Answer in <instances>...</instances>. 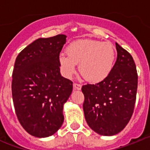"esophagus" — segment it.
Here are the masks:
<instances>
[{
  "label": "esophagus",
  "mask_w": 150,
  "mask_h": 150,
  "mask_svg": "<svg viewBox=\"0 0 150 150\" xmlns=\"http://www.w3.org/2000/svg\"><path fill=\"white\" fill-rule=\"evenodd\" d=\"M81 87H82V85L80 83H74V89H76V90H80L81 89Z\"/></svg>",
  "instance_id": "obj_1"
}]
</instances>
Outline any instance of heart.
Returning a JSON list of instances; mask_svg holds the SVG:
<instances>
[{"instance_id":"1","label":"heart","mask_w":150,"mask_h":150,"mask_svg":"<svg viewBox=\"0 0 150 150\" xmlns=\"http://www.w3.org/2000/svg\"><path fill=\"white\" fill-rule=\"evenodd\" d=\"M67 55L61 53L59 64L64 75L71 77L79 63V72L91 82H100L110 74L115 60L113 46L108 42L80 40L67 48Z\"/></svg>"}]
</instances>
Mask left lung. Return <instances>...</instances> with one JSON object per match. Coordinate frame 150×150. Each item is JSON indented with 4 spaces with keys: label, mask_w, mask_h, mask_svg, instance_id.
<instances>
[{
    "label": "left lung",
    "mask_w": 150,
    "mask_h": 150,
    "mask_svg": "<svg viewBox=\"0 0 150 150\" xmlns=\"http://www.w3.org/2000/svg\"><path fill=\"white\" fill-rule=\"evenodd\" d=\"M117 59L108 76L83 86V111L88 126L104 136L120 133L132 118L137 89V69L132 55L116 43Z\"/></svg>",
    "instance_id": "obj_1"
}]
</instances>
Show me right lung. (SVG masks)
I'll return each instance as SVG.
<instances>
[{
  "mask_svg": "<svg viewBox=\"0 0 150 150\" xmlns=\"http://www.w3.org/2000/svg\"><path fill=\"white\" fill-rule=\"evenodd\" d=\"M67 36L39 38L20 52L16 59L12 95L16 114L30 135L54 134L64 122L63 106L73 82L60 74L59 55Z\"/></svg>",
  "mask_w": 150,
  "mask_h": 150,
  "instance_id": "1",
  "label": "right lung"
}]
</instances>
